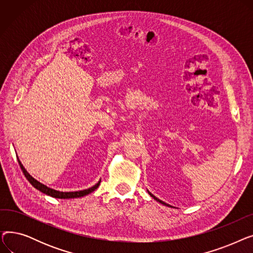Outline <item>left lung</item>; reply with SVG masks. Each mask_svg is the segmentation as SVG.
<instances>
[{"label": "left lung", "instance_id": "8db88e82", "mask_svg": "<svg viewBox=\"0 0 253 253\" xmlns=\"http://www.w3.org/2000/svg\"><path fill=\"white\" fill-rule=\"evenodd\" d=\"M148 192H149V191H148ZM149 194H150V195H151V197H153V198H154V199H155V200H156V201H158V202H160V203H161V204H163V205H166V206H169V205H168V204H166V203H165V202H163V201H161V200H160V199H158V198H157V197H155V196H154V195H153V194H152V193H150V192H149Z\"/></svg>", "mask_w": 253, "mask_h": 253}]
</instances>
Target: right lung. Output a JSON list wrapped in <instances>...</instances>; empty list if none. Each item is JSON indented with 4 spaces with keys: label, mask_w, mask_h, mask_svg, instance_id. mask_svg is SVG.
Here are the masks:
<instances>
[{
    "label": "right lung",
    "mask_w": 253,
    "mask_h": 253,
    "mask_svg": "<svg viewBox=\"0 0 253 253\" xmlns=\"http://www.w3.org/2000/svg\"><path fill=\"white\" fill-rule=\"evenodd\" d=\"M17 160H18L19 166H20V168H21V170H22V172H23L24 176L26 177V179H28V180L31 182V184L33 185V187L36 188L37 190H39L40 192H42V193H44V194H46V195H48V196H51V197H53V198H58V199H72V198L84 197V196H86V195L92 193L93 191H95V190L98 188V185H99V183H100V181H98L95 185H93V187H91V188H89V189H87V190H83V191H78V192H59V191H56V190H53V189H51V188H48L47 185H45V184L41 183L40 181H38L37 179H35V178L29 173V172L25 170V168L23 167V165L21 164V162L19 161L18 158H17Z\"/></svg>",
    "instance_id": "add662e5"
}]
</instances>
